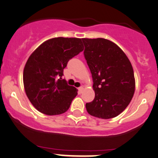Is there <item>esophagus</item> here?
I'll return each mask as SVG.
<instances>
[{"instance_id": "obj_1", "label": "esophagus", "mask_w": 158, "mask_h": 158, "mask_svg": "<svg viewBox=\"0 0 158 158\" xmlns=\"http://www.w3.org/2000/svg\"><path fill=\"white\" fill-rule=\"evenodd\" d=\"M83 87H79V88H78V93H79V94H81V93H82V91H83Z\"/></svg>"}]
</instances>
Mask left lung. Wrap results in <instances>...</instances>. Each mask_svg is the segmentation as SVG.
I'll return each mask as SVG.
<instances>
[{"mask_svg":"<svg viewBox=\"0 0 158 158\" xmlns=\"http://www.w3.org/2000/svg\"><path fill=\"white\" fill-rule=\"evenodd\" d=\"M81 40L95 91L94 101L86 104L87 113L102 119L116 117L134 95L135 82L131 62L123 51L108 40Z\"/></svg>","mask_w":158,"mask_h":158,"instance_id":"left-lung-1","label":"left lung"}]
</instances>
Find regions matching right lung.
<instances>
[{
  "label": "right lung",
  "mask_w": 158,
  "mask_h": 158,
  "mask_svg": "<svg viewBox=\"0 0 158 158\" xmlns=\"http://www.w3.org/2000/svg\"><path fill=\"white\" fill-rule=\"evenodd\" d=\"M83 49L81 39L56 37L44 42L29 56L23 71L24 88L38 111L54 115L69 109L77 90L62 79L63 70Z\"/></svg>",
  "instance_id": "add662e5"
}]
</instances>
